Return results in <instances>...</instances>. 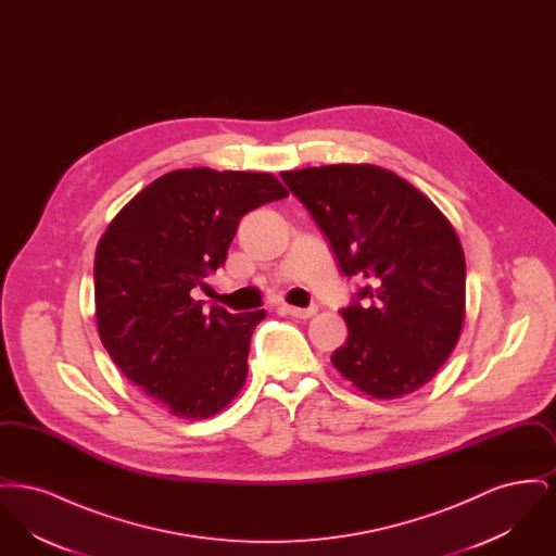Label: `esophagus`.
Wrapping results in <instances>:
<instances>
[{"label":"esophagus","instance_id":"esophagus-1","mask_svg":"<svg viewBox=\"0 0 556 556\" xmlns=\"http://www.w3.org/2000/svg\"><path fill=\"white\" fill-rule=\"evenodd\" d=\"M283 311L295 318H311L317 315V306H308V308H298V306H283Z\"/></svg>","mask_w":556,"mask_h":556}]
</instances>
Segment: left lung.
<instances>
[{
    "label": "left lung",
    "instance_id": "8db88e82",
    "mask_svg": "<svg viewBox=\"0 0 556 556\" xmlns=\"http://www.w3.org/2000/svg\"><path fill=\"white\" fill-rule=\"evenodd\" d=\"M329 239L345 277L365 281L342 308L333 367L379 400L413 394L446 363L465 318V254L417 187L372 164L281 173Z\"/></svg>",
    "mask_w": 556,
    "mask_h": 556
}]
</instances>
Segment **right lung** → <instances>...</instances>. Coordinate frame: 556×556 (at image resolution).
I'll use <instances>...</instances> for the list:
<instances>
[{
  "label": "right lung",
  "instance_id": "add662e5",
  "mask_svg": "<svg viewBox=\"0 0 556 556\" xmlns=\"http://www.w3.org/2000/svg\"><path fill=\"white\" fill-rule=\"evenodd\" d=\"M286 195L270 173L173 170L139 191L100 239V340L170 415L208 419L238 396L252 331L266 313H204L191 290L225 265L241 216Z\"/></svg>",
  "mask_w": 556,
  "mask_h": 556
}]
</instances>
